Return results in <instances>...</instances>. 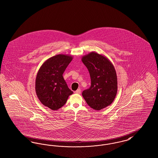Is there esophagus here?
<instances>
[{"label": "esophagus", "mask_w": 158, "mask_h": 158, "mask_svg": "<svg viewBox=\"0 0 158 158\" xmlns=\"http://www.w3.org/2000/svg\"><path fill=\"white\" fill-rule=\"evenodd\" d=\"M81 93V89H77L76 91H74V93L77 94H80Z\"/></svg>", "instance_id": "34e87169"}]
</instances>
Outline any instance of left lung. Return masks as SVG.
<instances>
[{"mask_svg": "<svg viewBox=\"0 0 158 158\" xmlns=\"http://www.w3.org/2000/svg\"><path fill=\"white\" fill-rule=\"evenodd\" d=\"M91 77V85L82 92L86 103L94 110H100L114 101L118 92L116 70L106 56L95 51L82 57Z\"/></svg>", "mask_w": 158, "mask_h": 158, "instance_id": "8db88e82", "label": "left lung"}]
</instances>
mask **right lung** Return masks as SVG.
Listing matches in <instances>:
<instances>
[{"mask_svg": "<svg viewBox=\"0 0 158 158\" xmlns=\"http://www.w3.org/2000/svg\"><path fill=\"white\" fill-rule=\"evenodd\" d=\"M73 56L58 54L47 60L37 72L35 90L41 103L52 110L63 107L73 92L67 86L63 74Z\"/></svg>", "mask_w": 158, "mask_h": 158, "instance_id": "right-lung-1", "label": "right lung"}]
</instances>
